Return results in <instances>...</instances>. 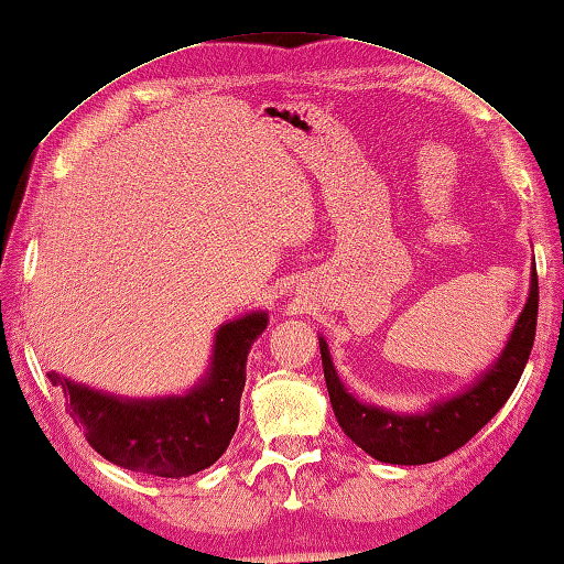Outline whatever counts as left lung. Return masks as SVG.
Listing matches in <instances>:
<instances>
[{
	"instance_id": "obj_1",
	"label": "left lung",
	"mask_w": 564,
	"mask_h": 564,
	"mask_svg": "<svg viewBox=\"0 0 564 564\" xmlns=\"http://www.w3.org/2000/svg\"><path fill=\"white\" fill-rule=\"evenodd\" d=\"M535 325L538 273L533 271L531 295H528V303L499 361L469 391L445 403H437L433 405V411L421 415H399L377 405L359 403L341 386L325 339L319 337L327 393L337 423L364 452H369L379 462H389V465H427V462L443 459L462 445H467L499 413V408L509 401L525 369L528 357H531Z\"/></svg>"
}]
</instances>
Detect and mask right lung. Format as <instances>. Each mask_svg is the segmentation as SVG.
<instances>
[{
  "label": "right lung",
  "instance_id": "1",
  "mask_svg": "<svg viewBox=\"0 0 564 564\" xmlns=\"http://www.w3.org/2000/svg\"><path fill=\"white\" fill-rule=\"evenodd\" d=\"M267 323V313H251L219 327L207 379L185 395L121 401L58 373L48 379L61 386L70 417L105 459L153 477H191L215 465L229 447L239 425L249 347Z\"/></svg>",
  "mask_w": 564,
  "mask_h": 564
}]
</instances>
